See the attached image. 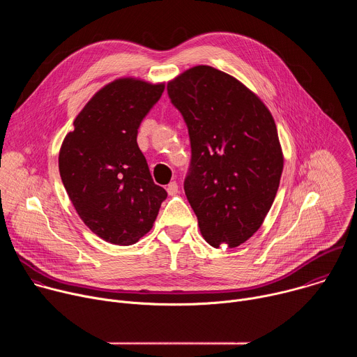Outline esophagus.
Returning a JSON list of instances; mask_svg holds the SVG:
<instances>
[{
	"mask_svg": "<svg viewBox=\"0 0 357 357\" xmlns=\"http://www.w3.org/2000/svg\"><path fill=\"white\" fill-rule=\"evenodd\" d=\"M167 192L171 195V196H174V195H176L179 190H178V183L176 182H171L168 186H167Z\"/></svg>",
	"mask_w": 357,
	"mask_h": 357,
	"instance_id": "1",
	"label": "esophagus"
}]
</instances>
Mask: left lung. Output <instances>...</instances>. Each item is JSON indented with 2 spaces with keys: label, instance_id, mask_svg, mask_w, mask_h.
Returning <instances> with one entry per match:
<instances>
[{
  "label": "left lung",
  "instance_id": "8db88e82",
  "mask_svg": "<svg viewBox=\"0 0 357 357\" xmlns=\"http://www.w3.org/2000/svg\"><path fill=\"white\" fill-rule=\"evenodd\" d=\"M168 94L189 131L183 189L200 233L212 247H237L261 227L280 186L274 117L240 80L206 65L169 80Z\"/></svg>",
  "mask_w": 357,
  "mask_h": 357
}]
</instances>
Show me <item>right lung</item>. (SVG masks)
Listing matches in <instances>:
<instances>
[{
    "label": "right lung",
    "instance_id": "1",
    "mask_svg": "<svg viewBox=\"0 0 357 357\" xmlns=\"http://www.w3.org/2000/svg\"><path fill=\"white\" fill-rule=\"evenodd\" d=\"M164 89V82L138 77L110 82L87 101L62 142L59 172L72 205L107 243H137L167 197L137 144L138 127Z\"/></svg>",
    "mask_w": 357,
    "mask_h": 357
}]
</instances>
